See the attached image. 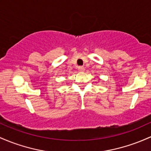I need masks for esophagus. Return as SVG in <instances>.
I'll list each match as a JSON object with an SVG mask.
<instances>
[{
    "label": "esophagus",
    "instance_id": "1",
    "mask_svg": "<svg viewBox=\"0 0 151 151\" xmlns=\"http://www.w3.org/2000/svg\"><path fill=\"white\" fill-rule=\"evenodd\" d=\"M78 70L79 72H84V67H82V66H79V67H78Z\"/></svg>",
    "mask_w": 151,
    "mask_h": 151
}]
</instances>
